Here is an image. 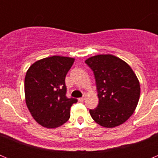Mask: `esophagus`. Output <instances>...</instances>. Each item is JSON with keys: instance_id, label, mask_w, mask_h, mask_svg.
Listing matches in <instances>:
<instances>
[{"instance_id": "esophagus-1", "label": "esophagus", "mask_w": 158, "mask_h": 158, "mask_svg": "<svg viewBox=\"0 0 158 158\" xmlns=\"http://www.w3.org/2000/svg\"><path fill=\"white\" fill-rule=\"evenodd\" d=\"M85 97H86V96H85H85H82V97H81V98L78 99V100H79V101H81V102L84 101V100H85Z\"/></svg>"}]
</instances>
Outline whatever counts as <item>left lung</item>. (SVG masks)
<instances>
[{"label":"left lung","mask_w":158,"mask_h":158,"mask_svg":"<svg viewBox=\"0 0 158 158\" xmlns=\"http://www.w3.org/2000/svg\"><path fill=\"white\" fill-rule=\"evenodd\" d=\"M85 63L93 71L99 104L89 112L107 128L119 126L132 115L139 103L140 85L129 65L111 54H99Z\"/></svg>","instance_id":"obj_1"}]
</instances>
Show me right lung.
I'll return each instance as SVG.
<instances>
[{
  "label": "right lung",
  "instance_id": "add662e5",
  "mask_svg": "<svg viewBox=\"0 0 158 158\" xmlns=\"http://www.w3.org/2000/svg\"><path fill=\"white\" fill-rule=\"evenodd\" d=\"M74 58L52 56L39 60L27 71L24 80L26 104L35 120L47 128L62 126L77 102L66 96L65 79Z\"/></svg>",
  "mask_w": 158,
  "mask_h": 158
}]
</instances>
